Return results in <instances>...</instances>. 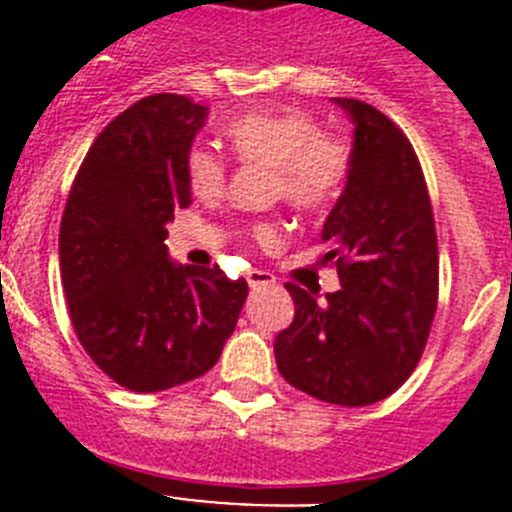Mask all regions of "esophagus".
I'll return each mask as SVG.
<instances>
[{"label":"esophagus","mask_w":512,"mask_h":512,"mask_svg":"<svg viewBox=\"0 0 512 512\" xmlns=\"http://www.w3.org/2000/svg\"><path fill=\"white\" fill-rule=\"evenodd\" d=\"M274 282H277V279H274V274H269V271H261V269L248 271V287L251 289L269 287V284H274Z\"/></svg>","instance_id":"34e87169"}]
</instances>
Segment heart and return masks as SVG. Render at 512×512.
<instances>
[{
    "mask_svg": "<svg viewBox=\"0 0 512 512\" xmlns=\"http://www.w3.org/2000/svg\"><path fill=\"white\" fill-rule=\"evenodd\" d=\"M230 148L246 164L274 169V197L295 210L323 212L341 200L354 171V148L343 135L323 130L318 117L302 110L246 112L225 122ZM189 187L202 200L223 194L228 161L223 153L194 146L187 153ZM259 243H277L282 230L274 223L253 225Z\"/></svg>",
    "mask_w": 512,
    "mask_h": 512,
    "instance_id": "heart-1",
    "label": "heart"
}]
</instances>
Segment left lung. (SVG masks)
I'll return each mask as SVG.
<instances>
[{
  "label": "left lung",
  "instance_id": "obj_1",
  "mask_svg": "<svg viewBox=\"0 0 512 512\" xmlns=\"http://www.w3.org/2000/svg\"><path fill=\"white\" fill-rule=\"evenodd\" d=\"M351 115L354 171L323 225L341 289L325 302L287 282L295 320L274 341L279 374L315 400L361 408L413 374L438 305L431 197L410 140L387 115L336 97Z\"/></svg>",
  "mask_w": 512,
  "mask_h": 512
}]
</instances>
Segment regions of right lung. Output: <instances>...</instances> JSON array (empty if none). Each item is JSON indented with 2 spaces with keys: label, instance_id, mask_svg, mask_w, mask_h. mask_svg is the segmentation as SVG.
Returning <instances> with one entry per match:
<instances>
[{
  "label": "right lung",
  "instance_id": "right-lung-1",
  "mask_svg": "<svg viewBox=\"0 0 512 512\" xmlns=\"http://www.w3.org/2000/svg\"><path fill=\"white\" fill-rule=\"evenodd\" d=\"M207 107L153 94L97 135L71 184L58 253L71 325L120 387L161 392L217 364L246 302V279L179 266L166 223L192 205L187 153Z\"/></svg>",
  "mask_w": 512,
  "mask_h": 512
}]
</instances>
